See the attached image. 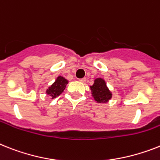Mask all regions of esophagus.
Wrapping results in <instances>:
<instances>
[{
	"instance_id": "esophagus-1",
	"label": "esophagus",
	"mask_w": 160,
	"mask_h": 160,
	"mask_svg": "<svg viewBox=\"0 0 160 160\" xmlns=\"http://www.w3.org/2000/svg\"><path fill=\"white\" fill-rule=\"evenodd\" d=\"M86 80H87V79H86V78H82L79 79V81L81 82H85Z\"/></svg>"
}]
</instances>
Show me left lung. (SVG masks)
Segmentation results:
<instances>
[{
    "label": "left lung",
    "mask_w": 160,
    "mask_h": 160,
    "mask_svg": "<svg viewBox=\"0 0 160 160\" xmlns=\"http://www.w3.org/2000/svg\"><path fill=\"white\" fill-rule=\"evenodd\" d=\"M92 96L98 103L107 102L111 98L112 94L106 87L105 82L102 78H97L95 80V83L91 87Z\"/></svg>",
    "instance_id": "8db88e82"
}]
</instances>
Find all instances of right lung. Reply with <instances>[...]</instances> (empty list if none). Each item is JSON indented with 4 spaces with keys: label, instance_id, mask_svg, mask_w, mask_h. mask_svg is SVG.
I'll list each match as a JSON object with an SVG mask.
<instances>
[{
    "label": "right lung",
    "instance_id": "1",
    "mask_svg": "<svg viewBox=\"0 0 160 160\" xmlns=\"http://www.w3.org/2000/svg\"><path fill=\"white\" fill-rule=\"evenodd\" d=\"M67 83H68V81L65 78L59 76V77L57 78L56 81L47 89V93L52 96L53 98H55V97L58 96L64 92Z\"/></svg>",
    "mask_w": 160,
    "mask_h": 160
}]
</instances>
